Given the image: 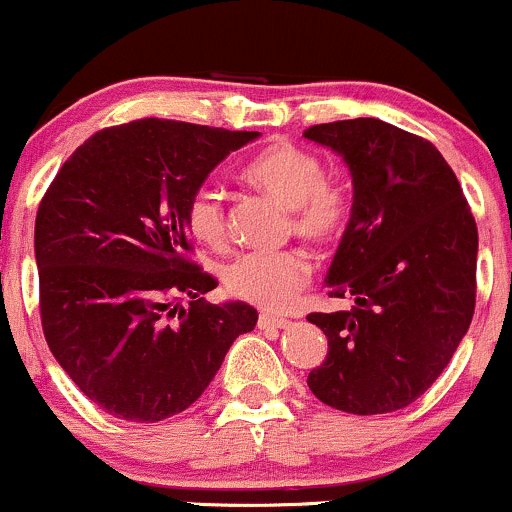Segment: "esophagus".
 Wrapping results in <instances>:
<instances>
[{
	"label": "esophagus",
	"instance_id": "1",
	"mask_svg": "<svg viewBox=\"0 0 512 512\" xmlns=\"http://www.w3.org/2000/svg\"><path fill=\"white\" fill-rule=\"evenodd\" d=\"M291 320L289 317H281V315H269V313H262L257 317V327L264 332L269 330H284V327H289Z\"/></svg>",
	"mask_w": 512,
	"mask_h": 512
}]
</instances>
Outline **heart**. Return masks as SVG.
I'll use <instances>...</instances> for the list:
<instances>
[{
	"label": "heart",
	"instance_id": "obj_1",
	"mask_svg": "<svg viewBox=\"0 0 512 512\" xmlns=\"http://www.w3.org/2000/svg\"><path fill=\"white\" fill-rule=\"evenodd\" d=\"M243 180L289 209L291 228L310 243H332L344 233L354 209L351 182L325 173L320 156L293 142L264 146L243 168ZM185 226L197 243L223 248L228 238L221 195L199 187L185 202ZM313 264L303 250L245 252L226 267L223 281L231 296L260 308H284L310 281Z\"/></svg>",
	"mask_w": 512,
	"mask_h": 512
}]
</instances>
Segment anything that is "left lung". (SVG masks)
Masks as SVG:
<instances>
[{
    "label": "left lung",
    "instance_id": "8db88e82",
    "mask_svg": "<svg viewBox=\"0 0 512 512\" xmlns=\"http://www.w3.org/2000/svg\"><path fill=\"white\" fill-rule=\"evenodd\" d=\"M344 156L354 209L327 286L349 310L310 313L327 337L308 387L346 414L409 407L438 380L477 303V221L428 139L375 117L303 132Z\"/></svg>",
    "mask_w": 512,
    "mask_h": 512
}]
</instances>
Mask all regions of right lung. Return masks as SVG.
Here are the masks:
<instances>
[{
  "label": "right lung",
  "mask_w": 512,
  "mask_h": 512,
  "mask_svg": "<svg viewBox=\"0 0 512 512\" xmlns=\"http://www.w3.org/2000/svg\"><path fill=\"white\" fill-rule=\"evenodd\" d=\"M257 132L144 117L105 127L64 161L35 216L40 322L84 395L125 421L156 424L197 402L248 303L211 305L219 286L192 260L185 202ZM187 297L190 309H180Z\"/></svg>",
  "instance_id": "right-lung-1"
}]
</instances>
